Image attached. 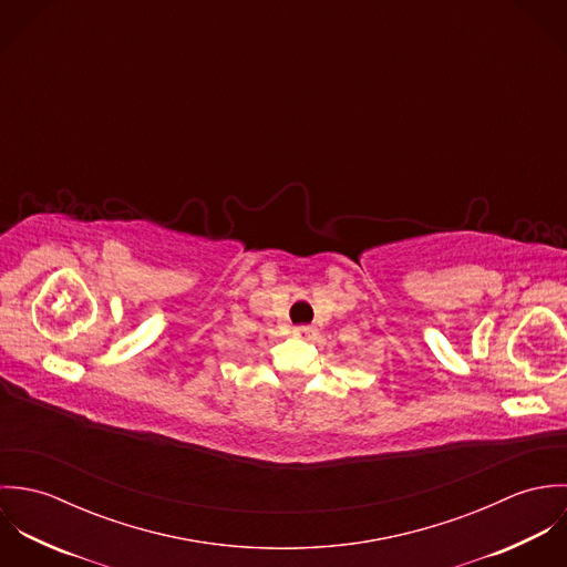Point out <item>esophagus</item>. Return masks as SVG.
<instances>
[{
    "label": "esophagus",
    "instance_id": "1",
    "mask_svg": "<svg viewBox=\"0 0 567 567\" xmlns=\"http://www.w3.org/2000/svg\"><path fill=\"white\" fill-rule=\"evenodd\" d=\"M295 336L310 340V338H315V336H317V329H315V327H310V324H299V327H295Z\"/></svg>",
    "mask_w": 567,
    "mask_h": 567
}]
</instances>
